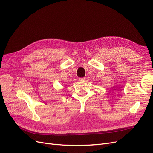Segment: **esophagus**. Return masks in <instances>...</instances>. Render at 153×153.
Masks as SVG:
<instances>
[{
  "mask_svg": "<svg viewBox=\"0 0 153 153\" xmlns=\"http://www.w3.org/2000/svg\"><path fill=\"white\" fill-rule=\"evenodd\" d=\"M79 81L81 82H84L85 81V77H82V78H79Z\"/></svg>",
  "mask_w": 153,
  "mask_h": 153,
  "instance_id": "esophagus-1",
  "label": "esophagus"
}]
</instances>
